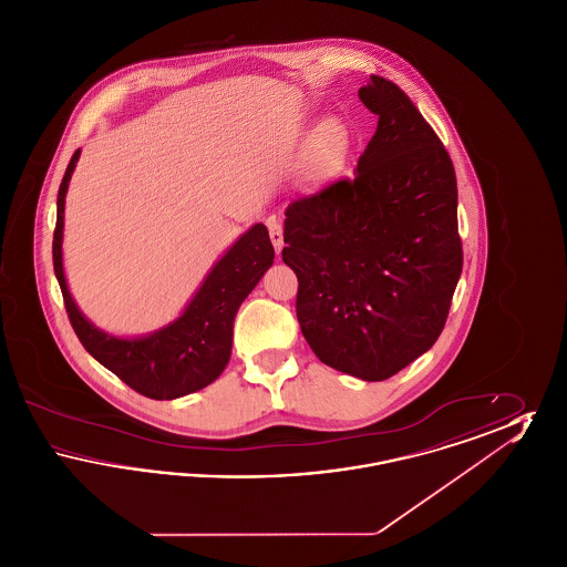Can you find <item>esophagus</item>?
I'll return each mask as SVG.
<instances>
[{
  "instance_id": "1",
  "label": "esophagus",
  "mask_w": 567,
  "mask_h": 567,
  "mask_svg": "<svg viewBox=\"0 0 567 567\" xmlns=\"http://www.w3.org/2000/svg\"><path fill=\"white\" fill-rule=\"evenodd\" d=\"M268 227H270L271 244H274L276 252L280 255L282 246H285V238H282V225H280V220H278V218H270V220H268Z\"/></svg>"
}]
</instances>
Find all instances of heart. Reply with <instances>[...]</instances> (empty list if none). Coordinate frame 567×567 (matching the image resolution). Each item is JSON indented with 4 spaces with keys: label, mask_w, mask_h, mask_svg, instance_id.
<instances>
[{
    "label": "heart",
    "mask_w": 567,
    "mask_h": 567,
    "mask_svg": "<svg viewBox=\"0 0 567 567\" xmlns=\"http://www.w3.org/2000/svg\"><path fill=\"white\" fill-rule=\"evenodd\" d=\"M351 153V134L338 118H324L308 140L303 172L310 181H327L342 172Z\"/></svg>",
    "instance_id": "1"
}]
</instances>
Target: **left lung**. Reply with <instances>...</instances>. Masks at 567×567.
Returning <instances> with one entry per match:
<instances>
[{"instance_id":"obj_1","label":"left lung","mask_w":567,"mask_h":567,"mask_svg":"<svg viewBox=\"0 0 567 567\" xmlns=\"http://www.w3.org/2000/svg\"><path fill=\"white\" fill-rule=\"evenodd\" d=\"M359 100L377 134L352 181L287 208L282 261L297 321L324 365L378 382L430 351L457 287L455 167L404 91L370 76Z\"/></svg>"}]
</instances>
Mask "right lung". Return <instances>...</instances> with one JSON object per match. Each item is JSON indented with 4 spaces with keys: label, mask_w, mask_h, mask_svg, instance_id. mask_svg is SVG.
Wrapping results in <instances>:
<instances>
[{
    "label": "right lung",
    "mask_w": 567,
    "mask_h": 567,
    "mask_svg": "<svg viewBox=\"0 0 567 567\" xmlns=\"http://www.w3.org/2000/svg\"><path fill=\"white\" fill-rule=\"evenodd\" d=\"M79 159L81 148L68 163L56 195L53 266L70 323L82 347L112 374L151 400H176L208 386L229 363L238 308L274 264V246L266 225L255 223L227 248L178 319L137 338L112 336L82 315L63 271L65 193Z\"/></svg>",
    "instance_id": "add662e5"
}]
</instances>
